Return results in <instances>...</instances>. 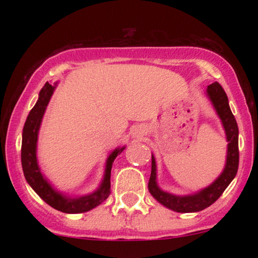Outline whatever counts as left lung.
I'll return each mask as SVG.
<instances>
[{
    "instance_id": "8db88e82",
    "label": "left lung",
    "mask_w": 258,
    "mask_h": 258,
    "mask_svg": "<svg viewBox=\"0 0 258 258\" xmlns=\"http://www.w3.org/2000/svg\"><path fill=\"white\" fill-rule=\"evenodd\" d=\"M206 92L207 97L211 100L212 105L216 109V112H217L222 121L228 142L226 166H224L222 173L218 176V178L212 184L201 189L198 193L183 195V197L170 194L159 188L158 182H156V162L154 155H152V173H150L149 183H148V189H149L150 194L161 205L172 210V211L182 212V214L198 212L212 205L221 197L222 193L226 190V188L230 184V182L234 179L236 172H238L239 130L235 117H234L232 110L229 108L228 97L218 82H214V84L207 86Z\"/></svg>"
}]
</instances>
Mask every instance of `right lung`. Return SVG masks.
Returning <instances> with one entry per match:
<instances>
[{
	"label": "right lung",
	"mask_w": 258,
	"mask_h": 258,
	"mask_svg": "<svg viewBox=\"0 0 258 258\" xmlns=\"http://www.w3.org/2000/svg\"><path fill=\"white\" fill-rule=\"evenodd\" d=\"M55 86L46 82L40 91L38 99L34 108L29 112L26 117L24 128H23V141H22V166L23 172H24L26 182L36 191L38 197L42 199L44 203L48 204L53 209L58 211L65 212V214H82L90 210L94 209L110 194V173L112 162L119 154L122 153L125 147L116 148L112 150L110 155L106 159L104 177H103L102 183L99 188L92 194L84 195L80 198H72L64 195L60 191L55 190L49 182L41 173V168L38 166L36 148H37V137L38 130H40L41 121H42L43 114L46 111L47 105H48L49 99H51L53 92L55 90Z\"/></svg>",
	"instance_id": "right-lung-1"
}]
</instances>
